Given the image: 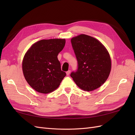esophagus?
I'll use <instances>...</instances> for the list:
<instances>
[{
    "label": "esophagus",
    "instance_id": "obj_1",
    "mask_svg": "<svg viewBox=\"0 0 135 135\" xmlns=\"http://www.w3.org/2000/svg\"><path fill=\"white\" fill-rule=\"evenodd\" d=\"M70 70H68V71H66V75H69V74H70Z\"/></svg>",
    "mask_w": 135,
    "mask_h": 135
}]
</instances>
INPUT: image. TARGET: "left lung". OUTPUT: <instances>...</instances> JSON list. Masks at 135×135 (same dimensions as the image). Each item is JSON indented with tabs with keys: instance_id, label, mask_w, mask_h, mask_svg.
Masks as SVG:
<instances>
[{
	"instance_id": "obj_1",
	"label": "left lung",
	"mask_w": 135,
	"mask_h": 135,
	"mask_svg": "<svg viewBox=\"0 0 135 135\" xmlns=\"http://www.w3.org/2000/svg\"><path fill=\"white\" fill-rule=\"evenodd\" d=\"M78 61L77 70L70 76L80 89L92 91L99 88L108 78L111 59L108 50L97 39L80 34L71 39Z\"/></svg>"
}]
</instances>
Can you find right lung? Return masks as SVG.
Here are the masks:
<instances>
[{"mask_svg": "<svg viewBox=\"0 0 135 135\" xmlns=\"http://www.w3.org/2000/svg\"><path fill=\"white\" fill-rule=\"evenodd\" d=\"M65 44V39H43L32 44L26 52L22 61L23 75L36 91L53 92L66 76L57 59Z\"/></svg>", "mask_w": 135, "mask_h": 135, "instance_id": "right-lung-1", "label": "right lung"}]
</instances>
